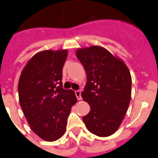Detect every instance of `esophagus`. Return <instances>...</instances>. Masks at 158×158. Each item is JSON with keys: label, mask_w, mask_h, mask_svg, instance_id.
Here are the masks:
<instances>
[{"label": "esophagus", "mask_w": 158, "mask_h": 158, "mask_svg": "<svg viewBox=\"0 0 158 158\" xmlns=\"http://www.w3.org/2000/svg\"><path fill=\"white\" fill-rule=\"evenodd\" d=\"M75 94H76V97H77L78 101H81L82 100V97H81V92L79 90H77L75 92Z\"/></svg>", "instance_id": "esophagus-1"}]
</instances>
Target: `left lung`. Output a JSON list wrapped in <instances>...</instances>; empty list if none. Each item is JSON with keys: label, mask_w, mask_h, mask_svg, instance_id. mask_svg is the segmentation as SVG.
Here are the masks:
<instances>
[{"label": "left lung", "mask_w": 158, "mask_h": 158, "mask_svg": "<svg viewBox=\"0 0 158 158\" xmlns=\"http://www.w3.org/2000/svg\"><path fill=\"white\" fill-rule=\"evenodd\" d=\"M87 82L82 92L90 110L82 121L91 133L100 137L114 134L120 127L131 101L132 77L126 63L100 46L78 48Z\"/></svg>", "instance_id": "1"}]
</instances>
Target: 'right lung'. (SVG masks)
Masks as SVG:
<instances>
[{"instance_id": "right-lung-1", "label": "right lung", "mask_w": 158, "mask_h": 158, "mask_svg": "<svg viewBox=\"0 0 158 158\" xmlns=\"http://www.w3.org/2000/svg\"><path fill=\"white\" fill-rule=\"evenodd\" d=\"M68 50H45L32 56L19 78V104L33 132L48 142L64 134L75 92L62 88V69Z\"/></svg>"}]
</instances>
